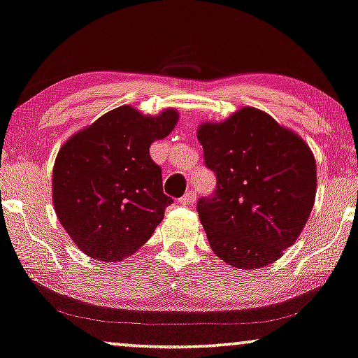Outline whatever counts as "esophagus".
I'll return each instance as SVG.
<instances>
[{
  "instance_id": "esophagus-1",
  "label": "esophagus",
  "mask_w": 358,
  "mask_h": 358,
  "mask_svg": "<svg viewBox=\"0 0 358 358\" xmlns=\"http://www.w3.org/2000/svg\"><path fill=\"white\" fill-rule=\"evenodd\" d=\"M194 199H196V193H194L193 189H191V191H188V193H186V194L181 196V198H180V204H183V206H188V204L193 203Z\"/></svg>"
}]
</instances>
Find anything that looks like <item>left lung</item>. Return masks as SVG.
Listing matches in <instances>:
<instances>
[{
  "mask_svg": "<svg viewBox=\"0 0 358 358\" xmlns=\"http://www.w3.org/2000/svg\"><path fill=\"white\" fill-rule=\"evenodd\" d=\"M198 139L217 178L214 193L198 199L210 248L236 269L280 258L313 209L316 164L308 145L253 107L201 124Z\"/></svg>",
  "mask_w": 358,
  "mask_h": 358,
  "instance_id": "obj_1",
  "label": "left lung"
}]
</instances>
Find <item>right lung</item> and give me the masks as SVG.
<instances>
[{
	"mask_svg": "<svg viewBox=\"0 0 358 358\" xmlns=\"http://www.w3.org/2000/svg\"><path fill=\"white\" fill-rule=\"evenodd\" d=\"M177 122V110L144 117L123 105L59 149L52 180L55 213L90 258L123 261L162 222L173 199L164 194L162 169L150 159L149 148Z\"/></svg>",
	"mask_w": 358,
	"mask_h": 358,
	"instance_id": "right-lung-1",
	"label": "right lung"
}]
</instances>
